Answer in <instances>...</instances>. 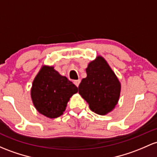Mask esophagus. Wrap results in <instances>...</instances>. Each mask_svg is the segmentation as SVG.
<instances>
[{
  "label": "esophagus",
  "mask_w": 157,
  "mask_h": 157,
  "mask_svg": "<svg viewBox=\"0 0 157 157\" xmlns=\"http://www.w3.org/2000/svg\"><path fill=\"white\" fill-rule=\"evenodd\" d=\"M80 81H81V80H80V79H79V80H75V82H74V83L75 84V85H76V86H77V87H78V86H79V84H80Z\"/></svg>",
  "instance_id": "34e87169"
}]
</instances>
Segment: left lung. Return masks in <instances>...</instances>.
I'll use <instances>...</instances> for the list:
<instances>
[{"label": "left lung", "instance_id": "8db88e82", "mask_svg": "<svg viewBox=\"0 0 157 157\" xmlns=\"http://www.w3.org/2000/svg\"><path fill=\"white\" fill-rule=\"evenodd\" d=\"M87 77L79 85V94L98 115L108 114L118 104L121 82L103 56H98L86 69Z\"/></svg>", "mask_w": 157, "mask_h": 157}]
</instances>
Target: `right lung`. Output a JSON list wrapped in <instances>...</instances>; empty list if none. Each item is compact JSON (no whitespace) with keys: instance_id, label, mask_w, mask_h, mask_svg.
I'll return each mask as SVG.
<instances>
[{"instance_id":"add662e5","label":"right lung","mask_w":157,"mask_h":157,"mask_svg":"<svg viewBox=\"0 0 157 157\" xmlns=\"http://www.w3.org/2000/svg\"><path fill=\"white\" fill-rule=\"evenodd\" d=\"M77 92L78 88L54 67L43 65L34 78L30 94L40 114L56 118L63 114L70 98Z\"/></svg>"}]
</instances>
